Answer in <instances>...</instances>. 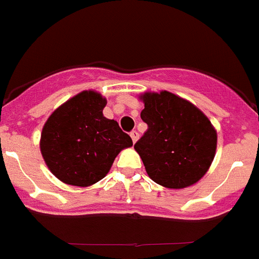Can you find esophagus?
Returning a JSON list of instances; mask_svg holds the SVG:
<instances>
[{"instance_id":"esophagus-1","label":"esophagus","mask_w":259,"mask_h":259,"mask_svg":"<svg viewBox=\"0 0 259 259\" xmlns=\"http://www.w3.org/2000/svg\"><path fill=\"white\" fill-rule=\"evenodd\" d=\"M130 137H132V140H133V142L136 143L137 140H138V137H140V134H138V132H137V130H133V132L130 133Z\"/></svg>"}]
</instances>
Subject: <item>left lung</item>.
<instances>
[{"instance_id":"obj_1","label":"left lung","mask_w":259,"mask_h":259,"mask_svg":"<svg viewBox=\"0 0 259 259\" xmlns=\"http://www.w3.org/2000/svg\"><path fill=\"white\" fill-rule=\"evenodd\" d=\"M141 118L146 133L134 145L155 183L180 190L199 182L213 160L217 133L208 117L171 92H146Z\"/></svg>"}]
</instances>
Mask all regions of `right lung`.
Wrapping results in <instances>:
<instances>
[{
	"label": "right lung",
	"mask_w": 259,
	"mask_h": 259,
	"mask_svg": "<svg viewBox=\"0 0 259 259\" xmlns=\"http://www.w3.org/2000/svg\"><path fill=\"white\" fill-rule=\"evenodd\" d=\"M106 100L82 91L60 105L43 126L40 153L63 183L88 187L109 172L119 151L133 146L117 121L104 117Z\"/></svg>",
	"instance_id": "add662e5"
}]
</instances>
